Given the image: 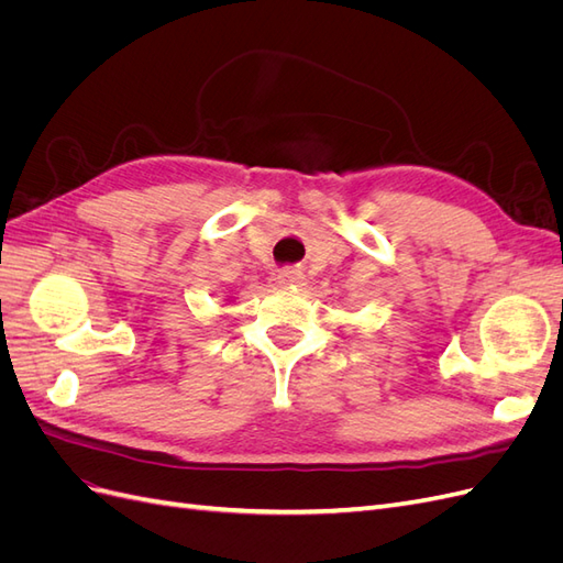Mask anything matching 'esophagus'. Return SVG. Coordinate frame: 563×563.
Returning a JSON list of instances; mask_svg holds the SVG:
<instances>
[{"mask_svg": "<svg viewBox=\"0 0 563 563\" xmlns=\"http://www.w3.org/2000/svg\"><path fill=\"white\" fill-rule=\"evenodd\" d=\"M277 279H279V284L282 286H298V284H302V272L300 269H294V267H288V269H282L279 275H277Z\"/></svg>", "mask_w": 563, "mask_h": 563, "instance_id": "34e87169", "label": "esophagus"}]
</instances>
